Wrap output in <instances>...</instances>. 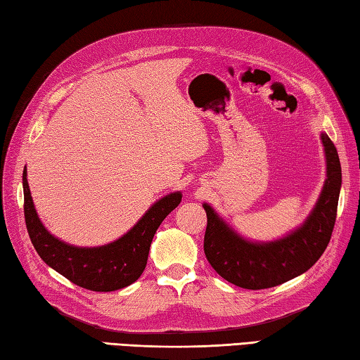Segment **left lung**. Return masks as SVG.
Segmentation results:
<instances>
[{
	"mask_svg": "<svg viewBox=\"0 0 360 360\" xmlns=\"http://www.w3.org/2000/svg\"><path fill=\"white\" fill-rule=\"evenodd\" d=\"M326 159V179L308 218L288 235L274 241H250L204 202L207 229L204 252L221 277L244 289H266L292 280L322 257L338 215L342 168L338 150L326 133L320 134Z\"/></svg>",
	"mask_w": 360,
	"mask_h": 360,
	"instance_id": "1",
	"label": "left lung"
}]
</instances>
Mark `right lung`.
<instances>
[{"instance_id": "1", "label": "right lung", "mask_w": 360, "mask_h": 360, "mask_svg": "<svg viewBox=\"0 0 360 360\" xmlns=\"http://www.w3.org/2000/svg\"><path fill=\"white\" fill-rule=\"evenodd\" d=\"M22 190L26 227L38 255L74 285L97 292L127 288L141 277L147 266L153 236L182 198L181 192L168 193L153 204L120 238L103 246L80 248L57 238L43 226L30 196L26 167L22 172Z\"/></svg>"}]
</instances>
